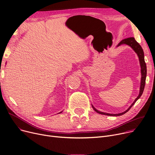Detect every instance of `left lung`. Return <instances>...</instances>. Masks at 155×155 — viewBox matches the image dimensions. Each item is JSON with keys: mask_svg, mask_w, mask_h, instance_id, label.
Wrapping results in <instances>:
<instances>
[{"mask_svg": "<svg viewBox=\"0 0 155 155\" xmlns=\"http://www.w3.org/2000/svg\"><path fill=\"white\" fill-rule=\"evenodd\" d=\"M122 44H127V45H128L129 46H130L134 50V51H135V52L137 53V54L138 56V58H139V60H140V66H141V85H140V94H139V95L138 96V97L135 99V100L134 101V102L131 104V105L128 108V110H127L123 112V113H118V114H110V113L101 112V111L97 110V109H95L94 106H92L93 108H94V110L96 112H97V113H100V114H101V115H109V116H120V115H122L123 114H125V113H127V111H129V110L133 107V105L135 104V102L140 98V97L141 96L143 92L144 88H145L146 77H147V65H146V63L145 61V57H144V52H143V48H141V45L135 40V39L134 37H130V38L123 39L118 44V47L122 45Z\"/></svg>", "mask_w": 155, "mask_h": 155, "instance_id": "1", "label": "left lung"}]
</instances>
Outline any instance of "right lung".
I'll return each instance as SVG.
<instances>
[{
  "label": "right lung",
  "instance_id": "right-lung-1",
  "mask_svg": "<svg viewBox=\"0 0 155 155\" xmlns=\"http://www.w3.org/2000/svg\"><path fill=\"white\" fill-rule=\"evenodd\" d=\"M60 113H61V112H60Z\"/></svg>",
  "mask_w": 155,
  "mask_h": 155
}]
</instances>
